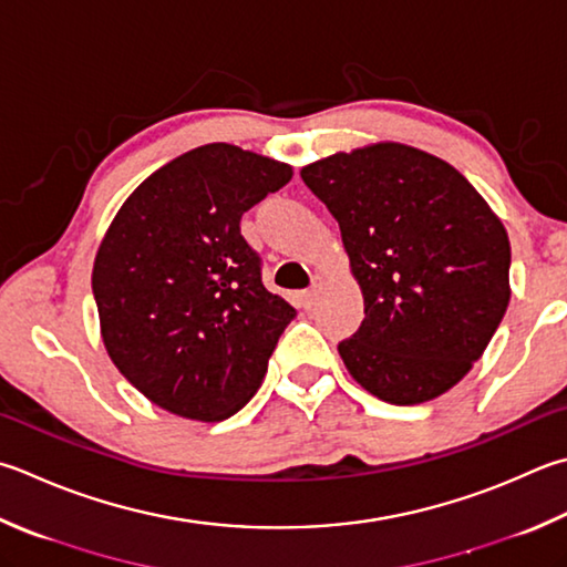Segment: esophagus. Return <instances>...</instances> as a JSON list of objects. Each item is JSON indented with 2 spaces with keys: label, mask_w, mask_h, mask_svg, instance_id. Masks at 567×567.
<instances>
[{
  "label": "esophagus",
  "mask_w": 567,
  "mask_h": 567,
  "mask_svg": "<svg viewBox=\"0 0 567 567\" xmlns=\"http://www.w3.org/2000/svg\"><path fill=\"white\" fill-rule=\"evenodd\" d=\"M320 288H323V279H320V276H313V284H311V288H308V291H303V293H301V303H303V308H313V306H316Z\"/></svg>",
  "instance_id": "esophagus-1"
}]
</instances>
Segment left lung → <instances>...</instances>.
<instances>
[{
	"label": "left lung",
	"instance_id": "1",
	"mask_svg": "<svg viewBox=\"0 0 567 567\" xmlns=\"http://www.w3.org/2000/svg\"><path fill=\"white\" fill-rule=\"evenodd\" d=\"M336 217L365 318L338 352L390 404L440 398L482 358L508 306L501 219L452 165L400 143L301 169Z\"/></svg>",
	"mask_w": 567,
	"mask_h": 567
}]
</instances>
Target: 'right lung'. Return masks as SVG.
I'll list each match as a JSON object with an SVG mask.
<instances>
[{"mask_svg":"<svg viewBox=\"0 0 567 567\" xmlns=\"http://www.w3.org/2000/svg\"><path fill=\"white\" fill-rule=\"evenodd\" d=\"M291 167L237 145L179 155L117 212L93 264L115 368L159 408L199 422L239 412L296 308L266 291L241 215Z\"/></svg>","mask_w":567,"mask_h":567,"instance_id":"right-lung-1","label":"right lung"}]
</instances>
